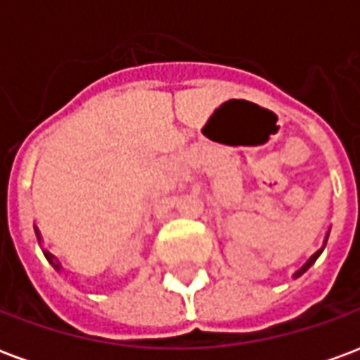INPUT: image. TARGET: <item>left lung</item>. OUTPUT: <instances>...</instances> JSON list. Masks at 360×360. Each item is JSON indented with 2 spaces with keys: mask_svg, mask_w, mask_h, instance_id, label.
<instances>
[{
  "mask_svg": "<svg viewBox=\"0 0 360 360\" xmlns=\"http://www.w3.org/2000/svg\"><path fill=\"white\" fill-rule=\"evenodd\" d=\"M326 241H328V235H326ZM322 250H324V247H322V249H320V250H316V252H314V255H312V257H310L309 260H307V264L302 266L301 270H297V271H295V278H299V276H301V274H304V271L309 270L310 266H312V264H314V262H316V258L320 257V252H322Z\"/></svg>",
  "mask_w": 360,
  "mask_h": 360,
  "instance_id": "left-lung-1",
  "label": "left lung"
}]
</instances>
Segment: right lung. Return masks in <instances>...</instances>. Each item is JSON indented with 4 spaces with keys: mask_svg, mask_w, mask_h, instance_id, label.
Segmentation results:
<instances>
[{
    "mask_svg": "<svg viewBox=\"0 0 360 360\" xmlns=\"http://www.w3.org/2000/svg\"><path fill=\"white\" fill-rule=\"evenodd\" d=\"M36 235H38V241H40V233L36 231ZM44 255H46V258H48L51 264H53V268H56V270H59V268H61V264H59V262H53V257H51L50 252H44Z\"/></svg>",
    "mask_w": 360,
    "mask_h": 360,
    "instance_id": "right-lung-1",
    "label": "right lung"
}]
</instances>
